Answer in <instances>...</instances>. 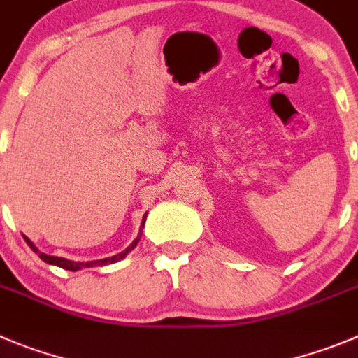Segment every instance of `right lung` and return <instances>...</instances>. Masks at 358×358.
I'll return each mask as SVG.
<instances>
[{"instance_id": "add662e5", "label": "right lung", "mask_w": 358, "mask_h": 358, "mask_svg": "<svg viewBox=\"0 0 358 358\" xmlns=\"http://www.w3.org/2000/svg\"><path fill=\"white\" fill-rule=\"evenodd\" d=\"M145 220H146V215H145V219H143V224H145ZM139 238H141V233H139V235H138V238L134 240V242L130 243V245L127 247V249L123 250V252H120V255H116V256H111V258L96 259V262L78 263V262H70V259H65V258H56V256H48V255H43V252H40V250L36 249L35 245H33V242H31V240H29V238H26V236H24L26 243H28V245L31 247L33 250H35L36 255L40 256V259H43V262H45V263H49V265H56V266H62V268H65V270H70V272H76V270H81V268H88V266H95V265H109V263H116V262H120V259H122V258H125V256L129 255V252H130V250L134 249V247L138 245Z\"/></svg>"}]
</instances>
